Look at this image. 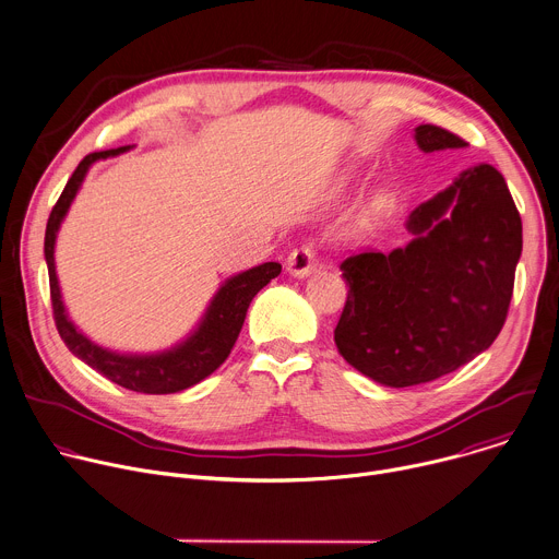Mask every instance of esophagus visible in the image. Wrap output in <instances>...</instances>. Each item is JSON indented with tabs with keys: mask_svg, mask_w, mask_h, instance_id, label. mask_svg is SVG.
Masks as SVG:
<instances>
[{
	"mask_svg": "<svg viewBox=\"0 0 559 559\" xmlns=\"http://www.w3.org/2000/svg\"><path fill=\"white\" fill-rule=\"evenodd\" d=\"M316 267V261H313V252L311 248L302 246V248H296L289 252L287 261H285V270L294 276V278H305L313 272Z\"/></svg>",
	"mask_w": 559,
	"mask_h": 559,
	"instance_id": "34e87169",
	"label": "esophagus"
}]
</instances>
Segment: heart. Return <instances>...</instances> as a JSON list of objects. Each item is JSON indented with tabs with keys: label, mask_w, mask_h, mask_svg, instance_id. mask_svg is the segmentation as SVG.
I'll list each match as a JSON object with an SVG mask.
<instances>
[{
	"label": "heart",
	"mask_w": 559,
	"mask_h": 559,
	"mask_svg": "<svg viewBox=\"0 0 559 559\" xmlns=\"http://www.w3.org/2000/svg\"><path fill=\"white\" fill-rule=\"evenodd\" d=\"M391 207H393V199H391L389 192L371 194L358 207V212L347 221V225H343L341 241H345V243H360V241H365L367 236H371L380 227V223L386 218Z\"/></svg>",
	"instance_id": "heart-1"
}]
</instances>
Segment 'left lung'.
I'll return each mask as SVG.
<instances>
[{
    "mask_svg": "<svg viewBox=\"0 0 559 559\" xmlns=\"http://www.w3.org/2000/svg\"><path fill=\"white\" fill-rule=\"evenodd\" d=\"M414 139L427 154L466 145L429 123ZM405 227L414 236L405 248L341 265L349 292L336 347L384 386L436 380L489 349L504 325L522 254L518 207L489 164L462 170Z\"/></svg>",
    "mask_w": 559,
    "mask_h": 559,
    "instance_id": "1",
    "label": "left lung"
}]
</instances>
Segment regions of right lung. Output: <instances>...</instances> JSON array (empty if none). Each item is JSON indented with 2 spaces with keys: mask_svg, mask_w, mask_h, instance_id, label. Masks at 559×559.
Listing matches in <instances>:
<instances>
[{
  "mask_svg": "<svg viewBox=\"0 0 559 559\" xmlns=\"http://www.w3.org/2000/svg\"><path fill=\"white\" fill-rule=\"evenodd\" d=\"M128 150L130 145L88 154L68 179L57 205L50 212V218L46 225V238H44V259L50 276L55 323L66 347L79 360H84L88 367H93L115 384L126 386L130 391H139V393H177L194 386L197 382L207 378L214 369H218L225 362L238 334H241L252 298L272 278L281 274V265L261 263L252 270L238 272L225 278L214 292V296L210 298L203 316L199 318V323L192 328V332L168 349L147 352V354L117 352L91 341L68 316V309L61 296L57 265H55L57 234L61 229L63 218L68 216V210L74 197L79 194V190H82V183L86 181L88 170L97 162L119 156Z\"/></svg>",
  "mask_w": 559,
  "mask_h": 559,
  "instance_id": "add662e5",
  "label": "right lung"
}]
</instances>
